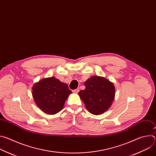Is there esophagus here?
Instances as JSON below:
<instances>
[{
    "instance_id": "obj_1",
    "label": "esophagus",
    "mask_w": 156,
    "mask_h": 156,
    "mask_svg": "<svg viewBox=\"0 0 156 156\" xmlns=\"http://www.w3.org/2000/svg\"><path fill=\"white\" fill-rule=\"evenodd\" d=\"M79 91H80V89H79V88H77V89H76V90H73V93H77L79 92Z\"/></svg>"
}]
</instances>
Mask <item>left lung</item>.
I'll return each mask as SVG.
<instances>
[{"instance_id":"left-lung-1","label":"left lung","mask_w":156,"mask_h":156,"mask_svg":"<svg viewBox=\"0 0 156 156\" xmlns=\"http://www.w3.org/2000/svg\"><path fill=\"white\" fill-rule=\"evenodd\" d=\"M86 88L78 94L87 110L94 115H100L108 110L115 98V87L105 78L94 76L85 83Z\"/></svg>"}]
</instances>
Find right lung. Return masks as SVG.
I'll return each mask as SVG.
<instances>
[{
    "label": "right lung",
    "mask_w": 156,
    "mask_h": 156,
    "mask_svg": "<svg viewBox=\"0 0 156 156\" xmlns=\"http://www.w3.org/2000/svg\"><path fill=\"white\" fill-rule=\"evenodd\" d=\"M32 90L36 105L44 112L49 115L59 112L72 93L67 84L54 77L41 80L33 86Z\"/></svg>",
    "instance_id": "right-lung-1"
}]
</instances>
